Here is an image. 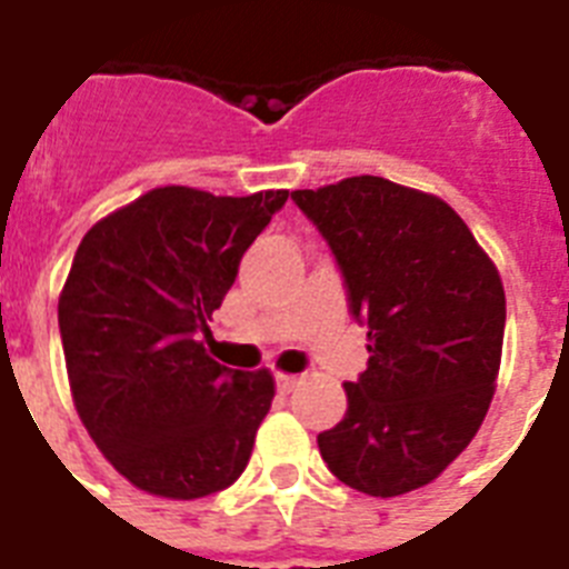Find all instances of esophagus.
<instances>
[{
	"instance_id": "esophagus-1",
	"label": "esophagus",
	"mask_w": 569,
	"mask_h": 569,
	"mask_svg": "<svg viewBox=\"0 0 569 569\" xmlns=\"http://www.w3.org/2000/svg\"><path fill=\"white\" fill-rule=\"evenodd\" d=\"M297 385L299 376H290V372H279V376H276V388H279V393H290Z\"/></svg>"
}]
</instances>
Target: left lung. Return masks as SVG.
<instances>
[{
  "label": "left lung",
  "mask_w": 569,
  "mask_h": 569,
  "mask_svg": "<svg viewBox=\"0 0 569 569\" xmlns=\"http://www.w3.org/2000/svg\"><path fill=\"white\" fill-rule=\"evenodd\" d=\"M290 199L338 261L367 370L317 435L343 485L399 497L438 479L479 431L497 388L506 290L467 222L438 197L352 176Z\"/></svg>",
  "instance_id": "1"
}]
</instances>
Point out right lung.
Instances as JSON below:
<instances>
[{"instance_id":"right-lung-1","label":"right lung","mask_w":569,"mask_h":569,"mask_svg":"<svg viewBox=\"0 0 569 569\" xmlns=\"http://www.w3.org/2000/svg\"><path fill=\"white\" fill-rule=\"evenodd\" d=\"M288 190L213 197L156 188L108 213L76 249L58 299L72 399L134 488L199 499L247 470L270 411L267 370L208 358V320Z\"/></svg>"}]
</instances>
